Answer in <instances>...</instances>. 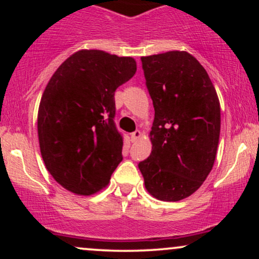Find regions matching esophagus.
I'll use <instances>...</instances> for the list:
<instances>
[{"label":"esophagus","mask_w":259,"mask_h":259,"mask_svg":"<svg viewBox=\"0 0 259 259\" xmlns=\"http://www.w3.org/2000/svg\"><path fill=\"white\" fill-rule=\"evenodd\" d=\"M141 132H140V130H136V132H134L133 134H132V142H136L138 141V140L141 138Z\"/></svg>","instance_id":"obj_1"}]
</instances>
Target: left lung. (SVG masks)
Masks as SVG:
<instances>
[{"label":"left lung","mask_w":259,"mask_h":259,"mask_svg":"<svg viewBox=\"0 0 259 259\" xmlns=\"http://www.w3.org/2000/svg\"><path fill=\"white\" fill-rule=\"evenodd\" d=\"M154 107L152 152L139 163L145 187L160 201L189 197L212 170L221 105L200 62L185 51L141 57Z\"/></svg>","instance_id":"left-lung-1"}]
</instances>
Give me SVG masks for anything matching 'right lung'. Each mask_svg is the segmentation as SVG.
<instances>
[{"mask_svg": "<svg viewBox=\"0 0 259 259\" xmlns=\"http://www.w3.org/2000/svg\"><path fill=\"white\" fill-rule=\"evenodd\" d=\"M135 73L132 57L81 50L50 79L38 107V144L47 170L68 191L99 192L123 160L114 92Z\"/></svg>", "mask_w": 259, "mask_h": 259, "instance_id": "obj_1", "label": "right lung"}]
</instances>
